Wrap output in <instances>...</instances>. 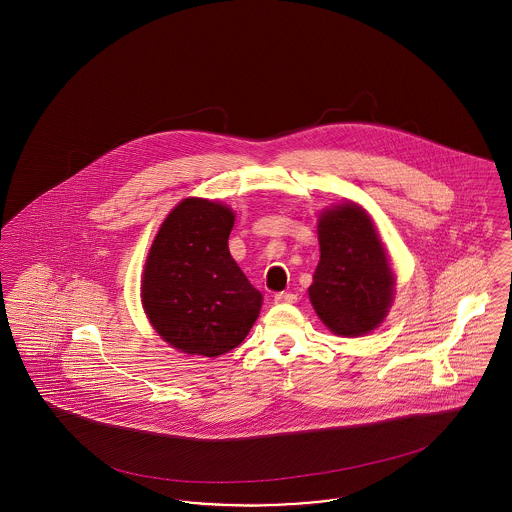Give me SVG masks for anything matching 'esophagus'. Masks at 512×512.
Here are the masks:
<instances>
[{
	"instance_id": "obj_1",
	"label": "esophagus",
	"mask_w": 512,
	"mask_h": 512,
	"mask_svg": "<svg viewBox=\"0 0 512 512\" xmlns=\"http://www.w3.org/2000/svg\"><path fill=\"white\" fill-rule=\"evenodd\" d=\"M296 300H298V296L292 294V292H278V294H274V303H294Z\"/></svg>"
}]
</instances>
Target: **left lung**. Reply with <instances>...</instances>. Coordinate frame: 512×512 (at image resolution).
Instances as JSON below:
<instances>
[{
    "label": "left lung",
    "instance_id": "1",
    "mask_svg": "<svg viewBox=\"0 0 512 512\" xmlns=\"http://www.w3.org/2000/svg\"><path fill=\"white\" fill-rule=\"evenodd\" d=\"M321 259L309 286L319 319L338 336L377 329L394 300V274L371 216L356 203L325 209L317 224Z\"/></svg>",
    "mask_w": 512,
    "mask_h": 512
}]
</instances>
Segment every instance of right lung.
Masks as SVG:
<instances>
[{"mask_svg":"<svg viewBox=\"0 0 512 512\" xmlns=\"http://www.w3.org/2000/svg\"><path fill=\"white\" fill-rule=\"evenodd\" d=\"M236 214L189 197L166 216L145 263L141 300L154 331L172 348L216 358L240 346L263 296L228 249Z\"/></svg>","mask_w":512,"mask_h":512,"instance_id":"1","label":"right lung"}]
</instances>
